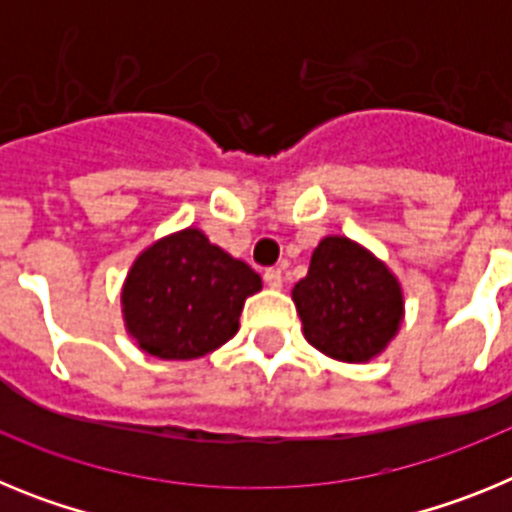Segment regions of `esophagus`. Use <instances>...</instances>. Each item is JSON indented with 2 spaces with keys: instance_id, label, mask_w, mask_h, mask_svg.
<instances>
[{
  "instance_id": "1",
  "label": "esophagus",
  "mask_w": 512,
  "mask_h": 512,
  "mask_svg": "<svg viewBox=\"0 0 512 512\" xmlns=\"http://www.w3.org/2000/svg\"><path fill=\"white\" fill-rule=\"evenodd\" d=\"M264 282H266V287L279 289V287H282V282H284L282 271H279V269H266L264 271Z\"/></svg>"
}]
</instances>
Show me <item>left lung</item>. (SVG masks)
Listing matches in <instances>:
<instances>
[{
    "mask_svg": "<svg viewBox=\"0 0 512 512\" xmlns=\"http://www.w3.org/2000/svg\"><path fill=\"white\" fill-rule=\"evenodd\" d=\"M292 300L307 343L346 364L377 359L405 318L400 279L346 235H325L318 243Z\"/></svg>",
    "mask_w": 512,
    "mask_h": 512,
    "instance_id": "obj_1",
    "label": "left lung"
}]
</instances>
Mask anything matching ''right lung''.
I'll return each mask as SVG.
<instances>
[{
	"label": "right lung",
	"instance_id": "1",
	"mask_svg": "<svg viewBox=\"0 0 512 512\" xmlns=\"http://www.w3.org/2000/svg\"><path fill=\"white\" fill-rule=\"evenodd\" d=\"M261 277L207 241L200 228L164 235L138 253L122 282V320L146 354L189 361L238 333L246 297Z\"/></svg>",
	"mask_w": 512,
	"mask_h": 512
}]
</instances>
